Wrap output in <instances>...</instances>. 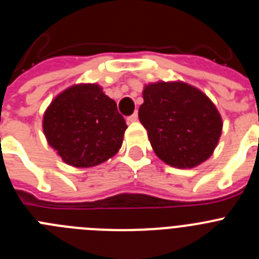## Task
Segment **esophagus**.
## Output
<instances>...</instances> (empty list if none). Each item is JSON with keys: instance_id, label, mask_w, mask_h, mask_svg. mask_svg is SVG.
Instances as JSON below:
<instances>
[{"instance_id": "34e87169", "label": "esophagus", "mask_w": 259, "mask_h": 259, "mask_svg": "<svg viewBox=\"0 0 259 259\" xmlns=\"http://www.w3.org/2000/svg\"><path fill=\"white\" fill-rule=\"evenodd\" d=\"M137 119H139V114H137V111H135L131 116H128L127 120L130 123H135V122H137Z\"/></svg>"}]
</instances>
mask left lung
Here are the masks:
<instances>
[{"mask_svg":"<svg viewBox=\"0 0 259 259\" xmlns=\"http://www.w3.org/2000/svg\"><path fill=\"white\" fill-rule=\"evenodd\" d=\"M139 119L164 163L191 168L205 162L222 135L221 114L206 95L183 81L145 85Z\"/></svg>","mask_w":259,"mask_h":259,"instance_id":"1","label":"left lung"}]
</instances>
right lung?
Here are the masks:
<instances>
[{
  "label": "right lung",
  "mask_w": 259,
  "mask_h": 259,
  "mask_svg": "<svg viewBox=\"0 0 259 259\" xmlns=\"http://www.w3.org/2000/svg\"><path fill=\"white\" fill-rule=\"evenodd\" d=\"M42 128L62 161L74 167H93L118 153L127 124L101 87L77 84L53 100Z\"/></svg>",
  "instance_id": "obj_1"
}]
</instances>
